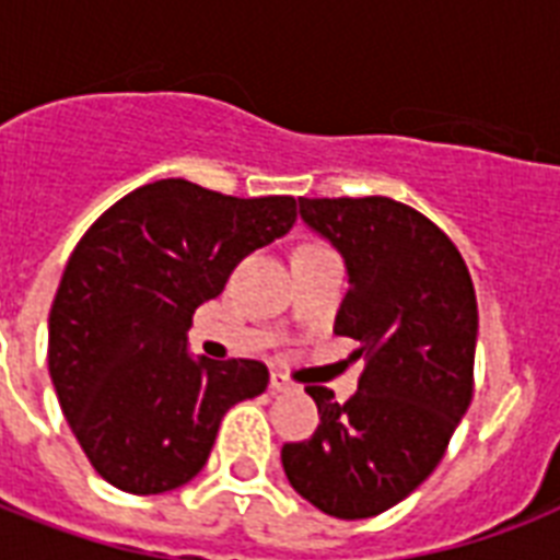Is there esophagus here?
I'll return each instance as SVG.
<instances>
[{
    "mask_svg": "<svg viewBox=\"0 0 560 560\" xmlns=\"http://www.w3.org/2000/svg\"><path fill=\"white\" fill-rule=\"evenodd\" d=\"M270 389L272 392H288L290 389V381L281 372H272L270 374Z\"/></svg>",
    "mask_w": 560,
    "mask_h": 560,
    "instance_id": "esophagus-1",
    "label": "esophagus"
}]
</instances>
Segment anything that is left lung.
<instances>
[{
  "instance_id": "1",
  "label": "left lung",
  "mask_w": 560,
  "mask_h": 560,
  "mask_svg": "<svg viewBox=\"0 0 560 560\" xmlns=\"http://www.w3.org/2000/svg\"><path fill=\"white\" fill-rule=\"evenodd\" d=\"M307 226L349 270L334 334L366 360L346 404L305 386L319 427L281 447L290 486L319 512L363 521L409 497L442 462L474 398L477 293L456 244L392 197H299Z\"/></svg>"
}]
</instances>
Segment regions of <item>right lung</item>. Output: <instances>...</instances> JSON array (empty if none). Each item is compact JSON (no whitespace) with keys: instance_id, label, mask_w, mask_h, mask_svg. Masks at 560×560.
<instances>
[{"instance_id":"add662e5","label":"right lung","mask_w":560,"mask_h":560,"mask_svg":"<svg viewBox=\"0 0 560 560\" xmlns=\"http://www.w3.org/2000/svg\"><path fill=\"white\" fill-rule=\"evenodd\" d=\"M293 197H229L156 179L101 214L69 255L48 314V374L86 459L127 494L202 470L220 418L267 389L261 360H194V311L229 272L288 235Z\"/></svg>"}]
</instances>
